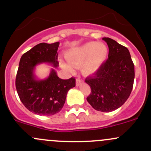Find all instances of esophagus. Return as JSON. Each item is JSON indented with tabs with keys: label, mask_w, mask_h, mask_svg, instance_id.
Instances as JSON below:
<instances>
[{
	"label": "esophagus",
	"mask_w": 151,
	"mask_h": 151,
	"mask_svg": "<svg viewBox=\"0 0 151 151\" xmlns=\"http://www.w3.org/2000/svg\"><path fill=\"white\" fill-rule=\"evenodd\" d=\"M83 83V80H81V78H80V77H78L77 79H76V85H77V86H79L81 83Z\"/></svg>",
	"instance_id": "1"
}]
</instances>
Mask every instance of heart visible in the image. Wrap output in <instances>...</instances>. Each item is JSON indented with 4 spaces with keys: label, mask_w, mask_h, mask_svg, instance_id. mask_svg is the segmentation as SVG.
Wrapping results in <instances>:
<instances>
[{
    "label": "heart",
    "mask_w": 151,
    "mask_h": 151,
    "mask_svg": "<svg viewBox=\"0 0 151 151\" xmlns=\"http://www.w3.org/2000/svg\"><path fill=\"white\" fill-rule=\"evenodd\" d=\"M108 48L104 44L91 42L80 47L70 49L66 53V58L73 66H79L85 75L96 72L107 58ZM62 66L68 71H72L69 63L62 62Z\"/></svg>",
    "instance_id": "obj_1"
}]
</instances>
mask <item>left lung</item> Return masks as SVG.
Masks as SVG:
<instances>
[{
	"label": "left lung",
	"instance_id": "obj_1",
	"mask_svg": "<svg viewBox=\"0 0 151 151\" xmlns=\"http://www.w3.org/2000/svg\"><path fill=\"white\" fill-rule=\"evenodd\" d=\"M109 47L108 59L93 75L85 79L91 87L87 101L96 110L112 112L126 102L132 91L134 65L126 47L103 38Z\"/></svg>",
	"mask_w": 151,
	"mask_h": 151
}]
</instances>
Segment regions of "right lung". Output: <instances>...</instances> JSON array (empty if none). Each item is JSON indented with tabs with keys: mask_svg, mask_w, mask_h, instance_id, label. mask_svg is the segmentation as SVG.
<instances>
[{
	"mask_svg": "<svg viewBox=\"0 0 151 151\" xmlns=\"http://www.w3.org/2000/svg\"><path fill=\"white\" fill-rule=\"evenodd\" d=\"M59 44H39L24 53L19 60L15 81L17 91L24 106L37 115L49 116L60 112L68 91L75 87L74 77L62 80L53 68L45 80H37L34 75L35 66L39 63L58 66Z\"/></svg>",
	"mask_w": 151,
	"mask_h": 151,
	"instance_id": "right-lung-1",
	"label": "right lung"
}]
</instances>
